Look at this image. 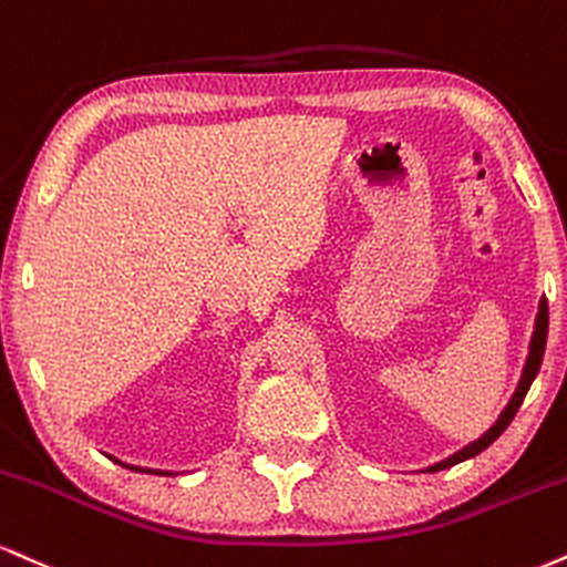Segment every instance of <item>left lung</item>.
Masks as SVG:
<instances>
[{"instance_id": "left-lung-1", "label": "left lung", "mask_w": 567, "mask_h": 567, "mask_svg": "<svg viewBox=\"0 0 567 567\" xmlns=\"http://www.w3.org/2000/svg\"><path fill=\"white\" fill-rule=\"evenodd\" d=\"M547 331H549V308H547V299H542V302H538L536 329H534V339H530V352H528V361H525V369H523L520 384H517L515 395H512V401L507 403V409H504L502 414H498L496 424H494V427H491L488 432H485L483 437H477L475 443L464 445V449H462V451H456L454 456H449V458H443V462L432 464V467H430L427 472L449 470V467H454V464L464 462V458H472V456H477V454H481V451L488 449V445L494 443L496 437L502 435L504 430L509 427V422H512V419H515L517 409H520L523 401H525V395H528L530 384H534V379H536V374H538V369H542V361H544V348H547Z\"/></svg>"}]
</instances>
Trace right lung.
Here are the masks:
<instances>
[{
	"mask_svg": "<svg viewBox=\"0 0 567 567\" xmlns=\"http://www.w3.org/2000/svg\"><path fill=\"white\" fill-rule=\"evenodd\" d=\"M113 458V456H111ZM113 462H116V464H122V462H118V458H113ZM124 467L126 470H137V472H148V475H172V472H164V470H145V467H132V464H124Z\"/></svg>",
	"mask_w": 567,
	"mask_h": 567,
	"instance_id": "1",
	"label": "right lung"
}]
</instances>
